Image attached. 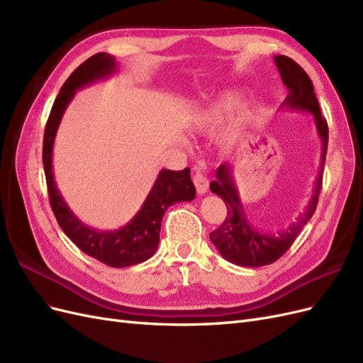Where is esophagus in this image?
Masks as SVG:
<instances>
[{"mask_svg":"<svg viewBox=\"0 0 363 363\" xmlns=\"http://www.w3.org/2000/svg\"><path fill=\"white\" fill-rule=\"evenodd\" d=\"M194 183H195L196 192H199L200 195H204L207 192V189H208V180H207V177L200 169L194 174Z\"/></svg>","mask_w":363,"mask_h":363,"instance_id":"esophagus-1","label":"esophagus"}]
</instances>
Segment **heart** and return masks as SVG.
I'll return each instance as SVG.
<instances>
[{
	"instance_id": "obj_1",
	"label": "heart",
	"mask_w": 363,
	"mask_h": 363,
	"mask_svg": "<svg viewBox=\"0 0 363 363\" xmlns=\"http://www.w3.org/2000/svg\"><path fill=\"white\" fill-rule=\"evenodd\" d=\"M244 92L240 89H228L218 95L213 101L208 103L203 111L195 115L194 125L200 131L213 130L232 118L237 111L240 112L235 118V128L245 127L251 119V107L244 104Z\"/></svg>"
}]
</instances>
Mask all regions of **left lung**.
<instances>
[{"instance_id": "1", "label": "left lung", "mask_w": 363, "mask_h": 363, "mask_svg": "<svg viewBox=\"0 0 363 363\" xmlns=\"http://www.w3.org/2000/svg\"><path fill=\"white\" fill-rule=\"evenodd\" d=\"M274 63H276L281 75L283 84L288 87V96L284 98L280 108L312 115L316 135L321 140V162L309 203L304 207V211L295 218L294 223L286 228L279 230V232H260L255 225L250 224L242 200L239 196L233 164L223 163L216 169V179L211 183V191L224 200L227 206V216L224 223L211 233V240L225 260L248 268L265 267L280 259L315 213L321 192L328 144L327 123L321 115L309 75L304 72L298 63L286 56H274Z\"/></svg>"}]
</instances>
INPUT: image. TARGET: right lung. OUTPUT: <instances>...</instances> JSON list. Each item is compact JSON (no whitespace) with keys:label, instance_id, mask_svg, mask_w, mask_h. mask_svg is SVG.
Listing matches in <instances>:
<instances>
[{"label":"right lung","instance_id":"1","mask_svg":"<svg viewBox=\"0 0 363 363\" xmlns=\"http://www.w3.org/2000/svg\"><path fill=\"white\" fill-rule=\"evenodd\" d=\"M118 71V62L107 52H96L77 68L65 82L52 104L43 135V168L48 184L52 212L62 230L87 256L100 260L112 268H125L150 259L159 247L162 218L167 208L180 201L195 199V186L191 169H160L145 201L130 221L116 230H98L80 221L62 196L52 171V148L57 128L65 111L75 92L83 87L108 79Z\"/></svg>","mask_w":363,"mask_h":363}]
</instances>
